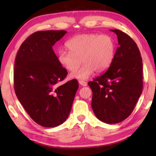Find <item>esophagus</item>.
<instances>
[{
	"instance_id": "obj_1",
	"label": "esophagus",
	"mask_w": 156,
	"mask_h": 156,
	"mask_svg": "<svg viewBox=\"0 0 156 156\" xmlns=\"http://www.w3.org/2000/svg\"><path fill=\"white\" fill-rule=\"evenodd\" d=\"M78 83H79V84H80V85L83 86V87L87 86V83L86 82H84V81H83V80H79Z\"/></svg>"
}]
</instances>
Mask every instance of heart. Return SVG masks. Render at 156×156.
Here are the masks:
<instances>
[{"mask_svg":"<svg viewBox=\"0 0 156 156\" xmlns=\"http://www.w3.org/2000/svg\"><path fill=\"white\" fill-rule=\"evenodd\" d=\"M69 51L60 50L58 60L69 72L81 68L70 74L71 78L87 80L95 71L102 73L112 64L115 54V44L112 36L97 34H83L73 37L65 44Z\"/></svg>","mask_w":156,"mask_h":156,"instance_id":"1","label":"heart"}]
</instances>
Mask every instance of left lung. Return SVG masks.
<instances>
[{
	"label": "left lung",
	"mask_w": 156,
	"mask_h": 156,
	"mask_svg": "<svg viewBox=\"0 0 156 156\" xmlns=\"http://www.w3.org/2000/svg\"><path fill=\"white\" fill-rule=\"evenodd\" d=\"M119 47L112 64L88 83L93 92L91 107L98 119L107 124L122 122L133 112L142 91V60L136 43L119 30Z\"/></svg>",
	"instance_id": "left-lung-1"
}]
</instances>
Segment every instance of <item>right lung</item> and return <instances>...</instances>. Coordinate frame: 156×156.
<instances>
[{
	"label": "right lung",
	"mask_w": 156,
	"mask_h": 156,
	"mask_svg": "<svg viewBox=\"0 0 156 156\" xmlns=\"http://www.w3.org/2000/svg\"><path fill=\"white\" fill-rule=\"evenodd\" d=\"M67 31H40L21 44L15 60L14 90L31 119L45 127H54L67 120L78 83L62 85L67 71L58 62L53 46Z\"/></svg>",
	"instance_id": "obj_1"
}]
</instances>
